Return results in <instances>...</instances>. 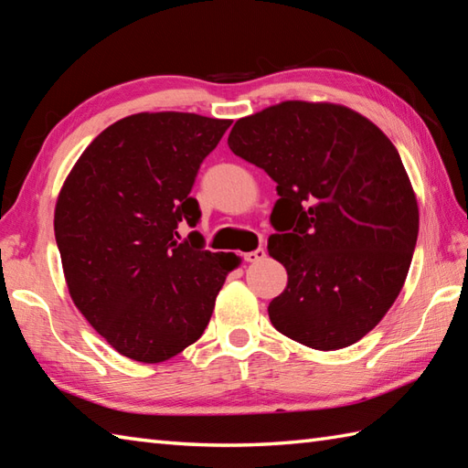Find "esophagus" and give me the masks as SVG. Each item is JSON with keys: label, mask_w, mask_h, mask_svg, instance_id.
<instances>
[{"label": "esophagus", "mask_w": 468, "mask_h": 468, "mask_svg": "<svg viewBox=\"0 0 468 468\" xmlns=\"http://www.w3.org/2000/svg\"><path fill=\"white\" fill-rule=\"evenodd\" d=\"M263 257H265V250H263V247H257V250H253V251H247L243 255V260L250 261V263H257V261H261Z\"/></svg>", "instance_id": "esophagus-1"}]
</instances>
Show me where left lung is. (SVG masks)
I'll return each mask as SVG.
<instances>
[{
  "label": "left lung",
  "mask_w": 468,
  "mask_h": 468,
  "mask_svg": "<svg viewBox=\"0 0 468 468\" xmlns=\"http://www.w3.org/2000/svg\"><path fill=\"white\" fill-rule=\"evenodd\" d=\"M231 151L277 183L270 255L287 287L267 307L277 332L340 350L399 297L419 237V203L400 154L350 108L287 101L239 118Z\"/></svg>",
  "instance_id": "8db88e82"
}]
</instances>
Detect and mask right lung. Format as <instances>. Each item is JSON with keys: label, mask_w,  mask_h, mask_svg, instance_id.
<instances>
[{"label": "right lung", "mask_w": 468, "mask_h": 468, "mask_svg": "<svg viewBox=\"0 0 468 468\" xmlns=\"http://www.w3.org/2000/svg\"><path fill=\"white\" fill-rule=\"evenodd\" d=\"M231 121L141 112L98 134L69 171L54 213L68 292L118 354L158 364L203 335L235 253H211L191 188Z\"/></svg>", "instance_id": "right-lung-1"}]
</instances>
